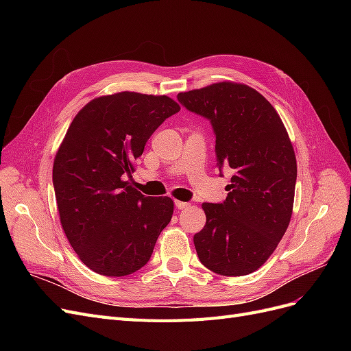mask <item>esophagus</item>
Instances as JSON below:
<instances>
[{
	"label": "esophagus",
	"mask_w": 351,
	"mask_h": 351,
	"mask_svg": "<svg viewBox=\"0 0 351 351\" xmlns=\"http://www.w3.org/2000/svg\"><path fill=\"white\" fill-rule=\"evenodd\" d=\"M176 206L178 209H187V208H190V204H187V202H182V200H176Z\"/></svg>",
	"instance_id": "34e87169"
}]
</instances>
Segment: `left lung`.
I'll list each match as a JSON object with an SVG mask.
<instances>
[{"mask_svg": "<svg viewBox=\"0 0 351 351\" xmlns=\"http://www.w3.org/2000/svg\"><path fill=\"white\" fill-rule=\"evenodd\" d=\"M177 98L210 120L218 165L234 169L224 204H202L197 256L224 277L252 274L277 249L293 215L297 162L289 133L269 101L244 83H212Z\"/></svg>", "mask_w": 351, "mask_h": 351, "instance_id": "obj_1", "label": "left lung"}]
</instances>
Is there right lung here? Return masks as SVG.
Returning a JSON list of instances; mask_svg holds the SVG:
<instances>
[{"label":"right lung","instance_id":"1","mask_svg":"<svg viewBox=\"0 0 351 351\" xmlns=\"http://www.w3.org/2000/svg\"><path fill=\"white\" fill-rule=\"evenodd\" d=\"M180 105L167 95L117 92L74 117L54 158L52 182L61 227L79 259L105 277H125L151 259L174 202L130 186L134 161Z\"/></svg>","mask_w":351,"mask_h":351}]
</instances>
